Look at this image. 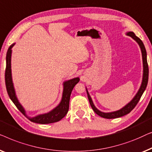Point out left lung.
Masks as SVG:
<instances>
[{"mask_svg":"<svg viewBox=\"0 0 152 152\" xmlns=\"http://www.w3.org/2000/svg\"><path fill=\"white\" fill-rule=\"evenodd\" d=\"M126 35L130 36V37L133 38L135 41L137 42L139 45L141 51V54H142V67H143V71H142V82H141L140 86L138 89L137 93L136 94V95L134 96V98L130 100V102L122 107L120 110L117 111H114V112H103L98 110L94 104L93 100L91 99V98L89 95V91L87 90V88L86 87V91L87 94V97H88L89 103L92 108V110L94 111L96 114H98V116L100 117H102L104 118H107V119H112V118H119V117H122L125 115H127L129 114V112H131V111L135 107L136 104L139 101L140 98L142 96V94L144 93V91L146 89L147 83H148V78H149V68H148V64H147V52L145 50V45L143 44L142 40H141L139 38L137 37L135 35L133 31H128L126 33Z\"/></svg>","mask_w":152,"mask_h":152,"instance_id":"obj_1","label":"left lung"}]
</instances>
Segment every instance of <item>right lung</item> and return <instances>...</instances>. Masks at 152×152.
<instances>
[{
	"label": "right lung",
	"instance_id": "1",
	"mask_svg": "<svg viewBox=\"0 0 152 152\" xmlns=\"http://www.w3.org/2000/svg\"><path fill=\"white\" fill-rule=\"evenodd\" d=\"M15 43H13L12 45L8 49L7 55H6V69H5V85L6 88L8 93V95L10 99L12 100L16 107L18 110L26 117L29 121L33 123H39V124H50L58 122L64 118L65 115L67 114L69 110V104L70 96H71L72 89L75 85L79 82L80 78L79 77L74 78L69 80L64 81L63 83V94H62V98L60 103L52 110L50 112L44 113V114H38L37 116L30 117L27 116L26 114V111L23 107L22 104L20 103L19 100L17 98L16 91L14 86V83L12 80V48L14 46Z\"/></svg>",
	"mask_w": 152,
	"mask_h": 152
}]
</instances>
